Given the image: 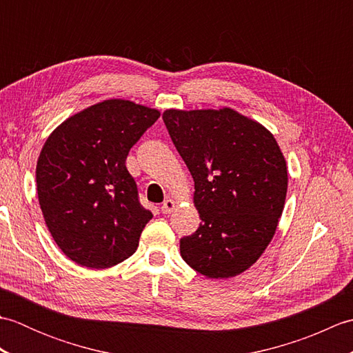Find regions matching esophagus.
<instances>
[{
    "mask_svg": "<svg viewBox=\"0 0 353 353\" xmlns=\"http://www.w3.org/2000/svg\"><path fill=\"white\" fill-rule=\"evenodd\" d=\"M174 209H176V201L172 200V199L165 200L163 203H162V206H161V211L163 214H171L172 211H174Z\"/></svg>",
    "mask_w": 353,
    "mask_h": 353,
    "instance_id": "1",
    "label": "esophagus"
}]
</instances>
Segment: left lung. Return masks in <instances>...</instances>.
<instances>
[{"instance_id": "obj_1", "label": "left lung", "mask_w": 353, "mask_h": 353, "mask_svg": "<svg viewBox=\"0 0 353 353\" xmlns=\"http://www.w3.org/2000/svg\"><path fill=\"white\" fill-rule=\"evenodd\" d=\"M163 123L194 179L201 223L181 239L183 261L211 279L250 268L274 236L288 188L273 133L239 112H163Z\"/></svg>"}]
</instances>
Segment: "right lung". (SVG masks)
<instances>
[{
  "instance_id": "right-lung-1",
  "label": "right lung",
  "mask_w": 353,
  "mask_h": 353,
  "mask_svg": "<svg viewBox=\"0 0 353 353\" xmlns=\"http://www.w3.org/2000/svg\"><path fill=\"white\" fill-rule=\"evenodd\" d=\"M159 117L130 100H104L65 119L45 141L37 199L52 239L76 264L109 268L138 249L153 214L141 206L125 159Z\"/></svg>"
}]
</instances>
